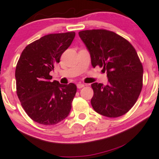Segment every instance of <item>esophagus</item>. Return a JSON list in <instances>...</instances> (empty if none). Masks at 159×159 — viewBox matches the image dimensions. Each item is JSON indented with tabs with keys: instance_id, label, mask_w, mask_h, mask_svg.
Returning <instances> with one entry per match:
<instances>
[{
	"instance_id": "34e87169",
	"label": "esophagus",
	"mask_w": 159,
	"mask_h": 159,
	"mask_svg": "<svg viewBox=\"0 0 159 159\" xmlns=\"http://www.w3.org/2000/svg\"><path fill=\"white\" fill-rule=\"evenodd\" d=\"M76 86L78 89H82V88L84 87V85L81 84V83H79V84H77Z\"/></svg>"
}]
</instances>
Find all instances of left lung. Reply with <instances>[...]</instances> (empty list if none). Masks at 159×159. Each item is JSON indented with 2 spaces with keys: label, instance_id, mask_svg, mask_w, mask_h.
<instances>
[{
  "label": "left lung",
  "instance_id": "8db88e82",
  "mask_svg": "<svg viewBox=\"0 0 159 159\" xmlns=\"http://www.w3.org/2000/svg\"><path fill=\"white\" fill-rule=\"evenodd\" d=\"M79 34L90 52L92 66L103 68L108 79L106 86L91 84L92 107L104 116H121L136 103L143 87V68L136 50L111 30H86Z\"/></svg>",
  "mask_w": 159,
  "mask_h": 159
}]
</instances>
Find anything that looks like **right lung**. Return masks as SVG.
Instances as JSON below:
<instances>
[{"mask_svg":"<svg viewBox=\"0 0 159 159\" xmlns=\"http://www.w3.org/2000/svg\"><path fill=\"white\" fill-rule=\"evenodd\" d=\"M75 35V32L52 34L28 44L16 65V93L23 109L40 124L55 125L68 116L76 86L59 84L49 74Z\"/></svg>","mask_w":159,"mask_h":159,"instance_id":"right-lung-1","label":"right lung"}]
</instances>
